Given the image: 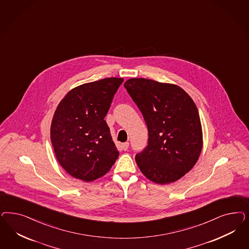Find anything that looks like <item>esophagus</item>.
<instances>
[{
	"label": "esophagus",
	"mask_w": 249,
	"mask_h": 249,
	"mask_svg": "<svg viewBox=\"0 0 249 249\" xmlns=\"http://www.w3.org/2000/svg\"><path fill=\"white\" fill-rule=\"evenodd\" d=\"M121 146H122V149L123 150H127L128 149L129 143L128 142H125V143H123V144H121Z\"/></svg>",
	"instance_id": "34e87169"
}]
</instances>
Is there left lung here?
Returning a JSON list of instances; mask_svg holds the SVG:
<instances>
[{
    "label": "left lung",
    "mask_w": 249,
    "mask_h": 249,
    "mask_svg": "<svg viewBox=\"0 0 249 249\" xmlns=\"http://www.w3.org/2000/svg\"><path fill=\"white\" fill-rule=\"evenodd\" d=\"M144 116L148 144L136 156L153 182H175L193 169L202 148V129L193 99L179 86L144 78L124 84Z\"/></svg>",
    "instance_id": "left-lung-1"
}]
</instances>
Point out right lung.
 Instances as JSON below:
<instances>
[{
  "instance_id": "add662e5",
  "label": "right lung",
  "mask_w": 249,
  "mask_h": 249,
  "mask_svg": "<svg viewBox=\"0 0 249 249\" xmlns=\"http://www.w3.org/2000/svg\"><path fill=\"white\" fill-rule=\"evenodd\" d=\"M124 79L105 78L71 89L56 107L50 139L60 166L75 178L105 176L119 152L105 117Z\"/></svg>"
}]
</instances>
